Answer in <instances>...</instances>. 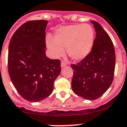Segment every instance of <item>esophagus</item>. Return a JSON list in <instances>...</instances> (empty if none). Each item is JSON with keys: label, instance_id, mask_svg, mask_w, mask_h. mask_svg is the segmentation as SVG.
<instances>
[{"label": "esophagus", "instance_id": "34e87169", "mask_svg": "<svg viewBox=\"0 0 127 127\" xmlns=\"http://www.w3.org/2000/svg\"><path fill=\"white\" fill-rule=\"evenodd\" d=\"M67 65V64H66V63L64 61H62L61 62V67H65V66Z\"/></svg>", "mask_w": 127, "mask_h": 127}]
</instances>
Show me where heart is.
Listing matches in <instances>:
<instances>
[{
    "instance_id": "heart-1",
    "label": "heart",
    "mask_w": 127,
    "mask_h": 127,
    "mask_svg": "<svg viewBox=\"0 0 127 127\" xmlns=\"http://www.w3.org/2000/svg\"><path fill=\"white\" fill-rule=\"evenodd\" d=\"M54 40L49 38L47 47L54 57L61 56L66 48L68 56L73 60H81L92 51L95 39V31L88 24L69 25L58 29Z\"/></svg>"
}]
</instances>
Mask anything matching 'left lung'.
<instances>
[{"mask_svg":"<svg viewBox=\"0 0 127 127\" xmlns=\"http://www.w3.org/2000/svg\"><path fill=\"white\" fill-rule=\"evenodd\" d=\"M95 28L96 37L92 51L74 69L71 86L73 92L87 100L102 96L112 84L116 65V54L112 39L101 25L91 21Z\"/></svg>","mask_w":127,"mask_h":127,"instance_id":"8db88e82","label":"left lung"}]
</instances>
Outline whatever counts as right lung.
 <instances>
[{"instance_id":"right-lung-1","label":"right lung","mask_w":127,"mask_h":127,"mask_svg":"<svg viewBox=\"0 0 127 127\" xmlns=\"http://www.w3.org/2000/svg\"><path fill=\"white\" fill-rule=\"evenodd\" d=\"M45 20L22 25L11 38L8 49V73L20 95L30 102L48 97L61 72L60 61L45 54Z\"/></svg>"}]
</instances>
